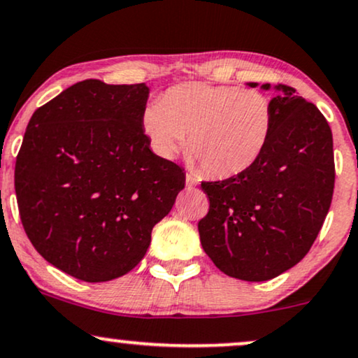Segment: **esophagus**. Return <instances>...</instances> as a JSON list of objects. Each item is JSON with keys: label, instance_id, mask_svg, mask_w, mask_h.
<instances>
[{"label": "esophagus", "instance_id": "1", "mask_svg": "<svg viewBox=\"0 0 358 358\" xmlns=\"http://www.w3.org/2000/svg\"><path fill=\"white\" fill-rule=\"evenodd\" d=\"M200 183V178L193 173H187V187H196Z\"/></svg>", "mask_w": 358, "mask_h": 358}]
</instances>
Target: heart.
<instances>
[{"label":"heart","instance_id":"obj_1","mask_svg":"<svg viewBox=\"0 0 358 358\" xmlns=\"http://www.w3.org/2000/svg\"><path fill=\"white\" fill-rule=\"evenodd\" d=\"M273 128V106L258 90L190 81L171 86L146 106L143 133L158 157L187 145L206 175L236 176L260 160Z\"/></svg>","mask_w":358,"mask_h":358}]
</instances>
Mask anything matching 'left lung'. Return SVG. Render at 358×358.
<instances>
[{"instance_id":"obj_1","label":"left lung","mask_w":358,"mask_h":358,"mask_svg":"<svg viewBox=\"0 0 358 358\" xmlns=\"http://www.w3.org/2000/svg\"><path fill=\"white\" fill-rule=\"evenodd\" d=\"M273 88V128L260 160L222 182H201L210 200L198 222L201 247L223 273L247 282H265L299 264L334 195V140L325 116L292 86Z\"/></svg>"}]
</instances>
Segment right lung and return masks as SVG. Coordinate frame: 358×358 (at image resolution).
<instances>
[{"mask_svg":"<svg viewBox=\"0 0 358 358\" xmlns=\"http://www.w3.org/2000/svg\"><path fill=\"white\" fill-rule=\"evenodd\" d=\"M150 88L85 80L34 111L15 166L20 217L36 252L71 277L108 282L140 264L185 188L150 150Z\"/></svg>","mask_w":358,"mask_h":358,"instance_id":"obj_1","label":"right lung"}]
</instances>
